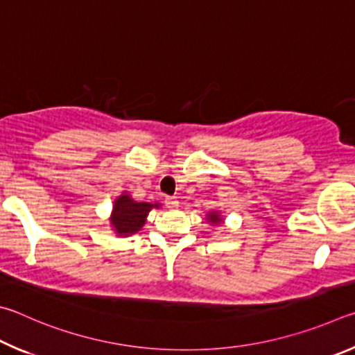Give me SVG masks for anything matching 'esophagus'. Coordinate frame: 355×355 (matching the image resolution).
<instances>
[{
    "label": "esophagus",
    "mask_w": 355,
    "mask_h": 355,
    "mask_svg": "<svg viewBox=\"0 0 355 355\" xmlns=\"http://www.w3.org/2000/svg\"><path fill=\"white\" fill-rule=\"evenodd\" d=\"M165 206H166V209L174 210V209H178L179 202H178L176 198H166V200H165Z\"/></svg>",
    "instance_id": "obj_1"
}]
</instances>
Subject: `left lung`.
Here are the masks:
<instances>
[{
    "label": "left lung",
    "instance_id": "obj_1",
    "mask_svg": "<svg viewBox=\"0 0 355 355\" xmlns=\"http://www.w3.org/2000/svg\"><path fill=\"white\" fill-rule=\"evenodd\" d=\"M206 221L214 226H218L225 223V218H223V215H221V212H218V210H212V212L206 214Z\"/></svg>",
    "mask_w": 355,
    "mask_h": 355
}]
</instances>
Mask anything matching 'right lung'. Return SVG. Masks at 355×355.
Listing matches in <instances>:
<instances>
[{"instance_id": "obj_1", "label": "right lung", "mask_w": 355, "mask_h": 355, "mask_svg": "<svg viewBox=\"0 0 355 355\" xmlns=\"http://www.w3.org/2000/svg\"><path fill=\"white\" fill-rule=\"evenodd\" d=\"M159 202H140L135 201L128 191H123L115 198L112 204V212L109 216V225L116 237H130L145 226L148 214L153 209H159Z\"/></svg>"}]
</instances>
